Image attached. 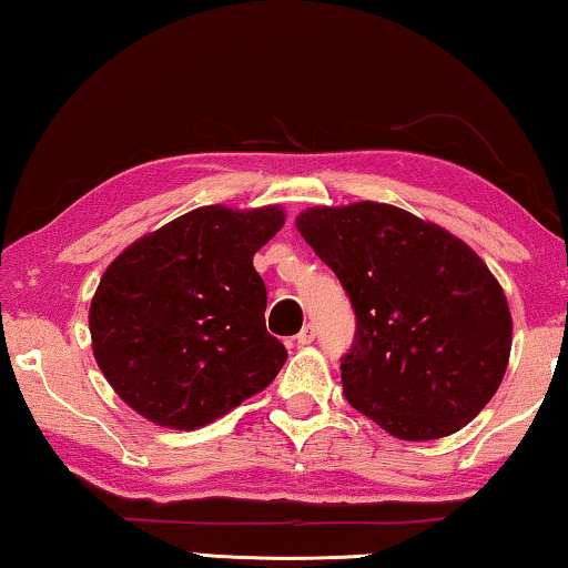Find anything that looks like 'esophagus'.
Returning <instances> with one entry per match:
<instances>
[{"instance_id": "34e87169", "label": "esophagus", "mask_w": 568, "mask_h": 568, "mask_svg": "<svg viewBox=\"0 0 568 568\" xmlns=\"http://www.w3.org/2000/svg\"><path fill=\"white\" fill-rule=\"evenodd\" d=\"M295 341H297V345H311L315 341V328H313V325L307 323L305 328L295 335Z\"/></svg>"}]
</instances>
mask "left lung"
<instances>
[{"instance_id": "left-lung-1", "label": "left lung", "mask_w": 568, "mask_h": 568, "mask_svg": "<svg viewBox=\"0 0 568 568\" xmlns=\"http://www.w3.org/2000/svg\"><path fill=\"white\" fill-rule=\"evenodd\" d=\"M355 313L343 396L403 440L474 420L511 353V313L484 261L458 237L381 203L313 207L295 220Z\"/></svg>"}]
</instances>
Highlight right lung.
I'll use <instances>...</instances> for the list:
<instances>
[{"instance_id": "1", "label": "right lung", "mask_w": 568, "mask_h": 568, "mask_svg": "<svg viewBox=\"0 0 568 568\" xmlns=\"http://www.w3.org/2000/svg\"><path fill=\"white\" fill-rule=\"evenodd\" d=\"M281 227V207H197L104 271L90 307L92 348L130 408L192 430L271 386L287 351L265 328L253 255Z\"/></svg>"}]
</instances>
